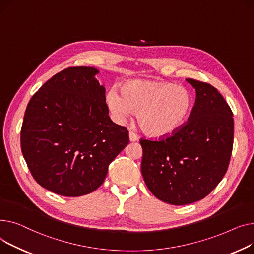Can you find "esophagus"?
Here are the masks:
<instances>
[{
  "label": "esophagus",
  "instance_id": "obj_1",
  "mask_svg": "<svg viewBox=\"0 0 254 254\" xmlns=\"http://www.w3.org/2000/svg\"><path fill=\"white\" fill-rule=\"evenodd\" d=\"M129 140L130 141H137L138 140V136L134 132L130 131L129 132Z\"/></svg>",
  "mask_w": 254,
  "mask_h": 254
}]
</instances>
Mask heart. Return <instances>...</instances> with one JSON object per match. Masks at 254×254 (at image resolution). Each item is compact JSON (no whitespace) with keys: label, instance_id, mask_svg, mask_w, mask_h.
Masks as SVG:
<instances>
[{"label":"heart","instance_id":"obj_1","mask_svg":"<svg viewBox=\"0 0 254 254\" xmlns=\"http://www.w3.org/2000/svg\"><path fill=\"white\" fill-rule=\"evenodd\" d=\"M106 95V103L117 122H123L133 112L147 136L167 138L180 130L190 119L195 97L189 88L170 82L129 80Z\"/></svg>","mask_w":254,"mask_h":254}]
</instances>
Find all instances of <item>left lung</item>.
Segmentation results:
<instances>
[{
	"instance_id": "1",
	"label": "left lung",
	"mask_w": 254,
	"mask_h": 254,
	"mask_svg": "<svg viewBox=\"0 0 254 254\" xmlns=\"http://www.w3.org/2000/svg\"><path fill=\"white\" fill-rule=\"evenodd\" d=\"M196 90L191 115L172 136L159 141L141 139V173L159 200L171 205L197 202L225 176L233 150L234 120L217 89L187 79Z\"/></svg>"
}]
</instances>
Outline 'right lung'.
<instances>
[{
    "label": "right lung",
    "instance_id": "right-lung-1",
    "mask_svg": "<svg viewBox=\"0 0 254 254\" xmlns=\"http://www.w3.org/2000/svg\"><path fill=\"white\" fill-rule=\"evenodd\" d=\"M98 69L67 67L29 100L21 128V152L36 182L64 197L99 188L111 162L129 143L128 130L109 116Z\"/></svg>",
    "mask_w": 254,
    "mask_h": 254
}]
</instances>
